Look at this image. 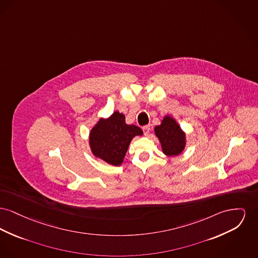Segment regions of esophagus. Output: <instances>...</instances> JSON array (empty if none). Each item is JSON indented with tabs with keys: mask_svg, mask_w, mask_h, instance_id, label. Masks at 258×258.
Segmentation results:
<instances>
[{
	"mask_svg": "<svg viewBox=\"0 0 258 258\" xmlns=\"http://www.w3.org/2000/svg\"><path fill=\"white\" fill-rule=\"evenodd\" d=\"M143 132H144V135L145 136H148L149 133H150V125L149 124H146L143 126Z\"/></svg>",
	"mask_w": 258,
	"mask_h": 258,
	"instance_id": "34e87169",
	"label": "esophagus"
}]
</instances>
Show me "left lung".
<instances>
[{"instance_id":"1","label":"left lung","mask_w":258,"mask_h":258,"mask_svg":"<svg viewBox=\"0 0 258 258\" xmlns=\"http://www.w3.org/2000/svg\"><path fill=\"white\" fill-rule=\"evenodd\" d=\"M155 134L159 138L163 152L167 156L179 155L185 147V135L178 123L167 116L160 125L155 127Z\"/></svg>"}]
</instances>
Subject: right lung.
<instances>
[{
  "label": "right lung",
  "mask_w": 258,
  "mask_h": 258,
  "mask_svg": "<svg viewBox=\"0 0 258 258\" xmlns=\"http://www.w3.org/2000/svg\"><path fill=\"white\" fill-rule=\"evenodd\" d=\"M142 131L135 124H126L124 116L114 112L107 120H100L91 130L90 145L94 156L113 166H120L132 139L142 136Z\"/></svg>",
  "instance_id": "add662e5"
}]
</instances>
